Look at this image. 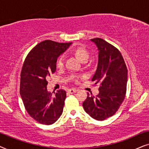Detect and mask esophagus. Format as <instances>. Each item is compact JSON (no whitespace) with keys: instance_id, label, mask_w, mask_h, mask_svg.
<instances>
[{"instance_id":"1","label":"esophagus","mask_w":149,"mask_h":149,"mask_svg":"<svg viewBox=\"0 0 149 149\" xmlns=\"http://www.w3.org/2000/svg\"><path fill=\"white\" fill-rule=\"evenodd\" d=\"M77 89L76 88H71V89H69L68 91H67V93H69V94H73V93H75L77 92Z\"/></svg>"}]
</instances>
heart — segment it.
Returning <instances> with one entry per match:
<instances>
[{
    "label": "heart",
    "instance_id": "heart-1",
    "mask_svg": "<svg viewBox=\"0 0 149 149\" xmlns=\"http://www.w3.org/2000/svg\"><path fill=\"white\" fill-rule=\"evenodd\" d=\"M70 52L74 54L82 62H86L89 58V52L87 50L86 47L83 46L73 47L70 50ZM63 66H64V56H60L56 60V67L58 68H62Z\"/></svg>",
    "mask_w": 149,
    "mask_h": 149
}]
</instances>
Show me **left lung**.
Returning <instances> with one entry per match:
<instances>
[{"label":"left lung","instance_id":"1","mask_svg":"<svg viewBox=\"0 0 149 149\" xmlns=\"http://www.w3.org/2000/svg\"><path fill=\"white\" fill-rule=\"evenodd\" d=\"M91 41L98 49V63L92 78L100 83L99 94L89 96L83 102L85 112L93 118L104 120L116 113L125 97L127 69L117 48L101 38Z\"/></svg>","mask_w":149,"mask_h":149}]
</instances>
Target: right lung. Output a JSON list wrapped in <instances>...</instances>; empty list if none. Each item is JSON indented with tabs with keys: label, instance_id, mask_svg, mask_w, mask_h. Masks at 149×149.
Instances as JSON below:
<instances>
[{
	"label": "right lung",
	"instance_id": "obj_1",
	"mask_svg": "<svg viewBox=\"0 0 149 149\" xmlns=\"http://www.w3.org/2000/svg\"><path fill=\"white\" fill-rule=\"evenodd\" d=\"M72 43L45 40L31 49L21 72L19 94L26 110L41 124L54 123L63 113L65 91H57L52 95L47 90L46 78L54 73L56 60Z\"/></svg>",
	"mask_w": 149,
	"mask_h": 149
}]
</instances>
